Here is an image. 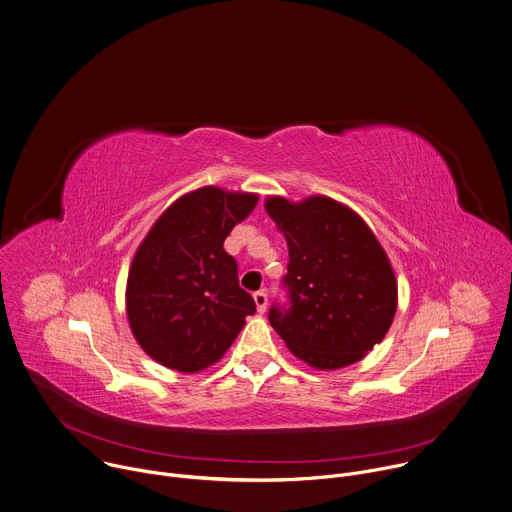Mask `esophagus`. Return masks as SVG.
Masks as SVG:
<instances>
[{
  "mask_svg": "<svg viewBox=\"0 0 512 512\" xmlns=\"http://www.w3.org/2000/svg\"><path fill=\"white\" fill-rule=\"evenodd\" d=\"M253 299H255V307L259 313H263L267 309V293L261 289L257 293H253Z\"/></svg>",
  "mask_w": 512,
  "mask_h": 512,
  "instance_id": "esophagus-1",
  "label": "esophagus"
}]
</instances>
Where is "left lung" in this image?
<instances>
[{
	"label": "left lung",
	"instance_id": "obj_1",
	"mask_svg": "<svg viewBox=\"0 0 512 512\" xmlns=\"http://www.w3.org/2000/svg\"><path fill=\"white\" fill-rule=\"evenodd\" d=\"M267 215L289 249L291 307L269 309L289 352L315 370L360 362L386 337L398 281L368 223L348 205L313 195L301 203L267 197Z\"/></svg>",
	"mask_w": 512,
	"mask_h": 512
}]
</instances>
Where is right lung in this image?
Wrapping results in <instances>:
<instances>
[{
    "label": "right lung",
    "mask_w": 512,
    "mask_h": 512,
    "mask_svg": "<svg viewBox=\"0 0 512 512\" xmlns=\"http://www.w3.org/2000/svg\"><path fill=\"white\" fill-rule=\"evenodd\" d=\"M259 195L201 187L177 199L138 245L126 281V317L138 346L160 366L197 374L235 342L253 297L223 249Z\"/></svg>",
    "instance_id": "obj_1"
}]
</instances>
